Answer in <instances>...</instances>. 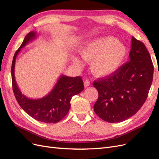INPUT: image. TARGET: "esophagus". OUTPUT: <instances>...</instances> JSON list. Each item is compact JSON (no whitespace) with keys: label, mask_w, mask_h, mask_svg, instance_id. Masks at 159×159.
I'll list each match as a JSON object with an SVG mask.
<instances>
[{"label":"esophagus","mask_w":159,"mask_h":159,"mask_svg":"<svg viewBox=\"0 0 159 159\" xmlns=\"http://www.w3.org/2000/svg\"><path fill=\"white\" fill-rule=\"evenodd\" d=\"M84 87L85 88L89 87V86L90 85V81L89 80H85L84 81Z\"/></svg>","instance_id":"34e87169"}]
</instances>
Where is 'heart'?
Masks as SVG:
<instances>
[{"instance_id":"b5f03b06","label":"heart","mask_w":159,"mask_h":159,"mask_svg":"<svg viewBox=\"0 0 159 159\" xmlns=\"http://www.w3.org/2000/svg\"><path fill=\"white\" fill-rule=\"evenodd\" d=\"M80 55L88 62L90 69L97 77H105L116 71L125 58L126 47L121 42L113 37H102L91 40L84 45L79 50ZM74 63L81 66L78 58Z\"/></svg>"}]
</instances>
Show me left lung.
<instances>
[{"mask_svg": "<svg viewBox=\"0 0 159 159\" xmlns=\"http://www.w3.org/2000/svg\"><path fill=\"white\" fill-rule=\"evenodd\" d=\"M154 67L145 44L133 36L129 61L111 75L95 81L99 97L95 113L104 121L119 123L129 119L145 102Z\"/></svg>", "mask_w": 159, "mask_h": 159, "instance_id": "8db88e82", "label": "left lung"}]
</instances>
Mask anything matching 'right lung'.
Returning a JSON list of instances; mask_svg holds the SVG:
<instances>
[{
	"label": "right lung",
	"instance_id": "right-lung-1",
	"mask_svg": "<svg viewBox=\"0 0 159 159\" xmlns=\"http://www.w3.org/2000/svg\"><path fill=\"white\" fill-rule=\"evenodd\" d=\"M36 38L35 32L28 33L14 54L11 67L12 89L18 104L30 117L43 123H55L61 121L68 113L71 98L84 90V82L80 76L73 78L61 75L54 88L44 98L30 99L22 94L17 86L14 76L16 58L21 48Z\"/></svg>",
	"mask_w": 159,
	"mask_h": 159
}]
</instances>
